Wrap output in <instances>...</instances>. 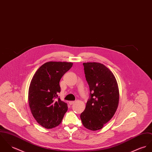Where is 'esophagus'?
Wrapping results in <instances>:
<instances>
[{
    "label": "esophagus",
    "instance_id": "esophagus-1",
    "mask_svg": "<svg viewBox=\"0 0 152 152\" xmlns=\"http://www.w3.org/2000/svg\"><path fill=\"white\" fill-rule=\"evenodd\" d=\"M75 102V101H69V104L70 105H72V104H73Z\"/></svg>",
    "mask_w": 152,
    "mask_h": 152
}]
</instances>
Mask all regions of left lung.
I'll use <instances>...</instances> for the list:
<instances>
[{
	"label": "left lung",
	"instance_id": "obj_1",
	"mask_svg": "<svg viewBox=\"0 0 152 152\" xmlns=\"http://www.w3.org/2000/svg\"><path fill=\"white\" fill-rule=\"evenodd\" d=\"M83 66L90 96L80 118L85 128L97 131L113 118L117 109L118 84L113 73L104 65L87 62Z\"/></svg>",
	"mask_w": 152,
	"mask_h": 152
}]
</instances>
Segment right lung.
Segmentation results:
<instances>
[{"label":"right lung","instance_id":"1","mask_svg":"<svg viewBox=\"0 0 152 152\" xmlns=\"http://www.w3.org/2000/svg\"><path fill=\"white\" fill-rule=\"evenodd\" d=\"M73 64L48 62L39 68L31 81L28 102L37 122L47 129L59 125L68 110L67 103L58 97L59 82Z\"/></svg>","mask_w":152,"mask_h":152}]
</instances>
